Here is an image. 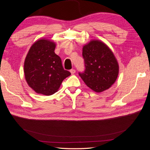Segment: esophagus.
Instances as JSON below:
<instances>
[{
	"instance_id": "34e87169",
	"label": "esophagus",
	"mask_w": 150,
	"mask_h": 150,
	"mask_svg": "<svg viewBox=\"0 0 150 150\" xmlns=\"http://www.w3.org/2000/svg\"><path fill=\"white\" fill-rule=\"evenodd\" d=\"M70 72H71V73L72 74H74L75 73V72H76V70L74 69H72L70 70Z\"/></svg>"
}]
</instances>
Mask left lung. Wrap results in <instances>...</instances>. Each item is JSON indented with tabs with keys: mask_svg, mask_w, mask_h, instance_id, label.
I'll use <instances>...</instances> for the list:
<instances>
[{
	"mask_svg": "<svg viewBox=\"0 0 150 150\" xmlns=\"http://www.w3.org/2000/svg\"><path fill=\"white\" fill-rule=\"evenodd\" d=\"M85 71L79 73L88 87L101 93L111 87L119 74V64L114 54L99 40H92L83 47Z\"/></svg>",
	"mask_w": 150,
	"mask_h": 150,
	"instance_id": "1",
	"label": "left lung"
}]
</instances>
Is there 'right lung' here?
Wrapping results in <instances>:
<instances>
[{
    "instance_id": "right-lung-1",
    "label": "right lung",
    "mask_w": 150,
    "mask_h": 150,
    "mask_svg": "<svg viewBox=\"0 0 150 150\" xmlns=\"http://www.w3.org/2000/svg\"><path fill=\"white\" fill-rule=\"evenodd\" d=\"M56 43L45 38L32 45L24 61V72L30 88L40 94L50 96L56 93L65 78L71 75L54 52Z\"/></svg>"
}]
</instances>
